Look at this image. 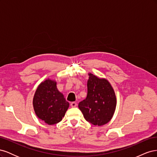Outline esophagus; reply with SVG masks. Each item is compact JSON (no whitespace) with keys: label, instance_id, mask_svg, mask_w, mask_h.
I'll list each match as a JSON object with an SVG mask.
<instances>
[{"label":"esophagus","instance_id":"esophagus-1","mask_svg":"<svg viewBox=\"0 0 157 157\" xmlns=\"http://www.w3.org/2000/svg\"><path fill=\"white\" fill-rule=\"evenodd\" d=\"M77 103L75 102V101H73V102L71 103V106L72 107H77Z\"/></svg>","mask_w":157,"mask_h":157}]
</instances>
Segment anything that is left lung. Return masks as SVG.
Segmentation results:
<instances>
[{
  "label": "left lung",
  "instance_id": "obj_1",
  "mask_svg": "<svg viewBox=\"0 0 157 157\" xmlns=\"http://www.w3.org/2000/svg\"><path fill=\"white\" fill-rule=\"evenodd\" d=\"M86 98L78 108L85 119L96 126H102L111 121L117 105L115 91L108 80L88 73Z\"/></svg>",
  "mask_w": 157,
  "mask_h": 157
}]
</instances>
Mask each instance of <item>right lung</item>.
Returning a JSON list of instances; mask_svg holds the SVG:
<instances>
[{
    "mask_svg": "<svg viewBox=\"0 0 157 157\" xmlns=\"http://www.w3.org/2000/svg\"><path fill=\"white\" fill-rule=\"evenodd\" d=\"M56 84L55 80L49 78L42 82L37 87L33 100L36 116L48 125L57 124L62 120L69 106Z\"/></svg>",
    "mask_w": 157,
    "mask_h": 157,
    "instance_id": "1",
    "label": "right lung"
}]
</instances>
